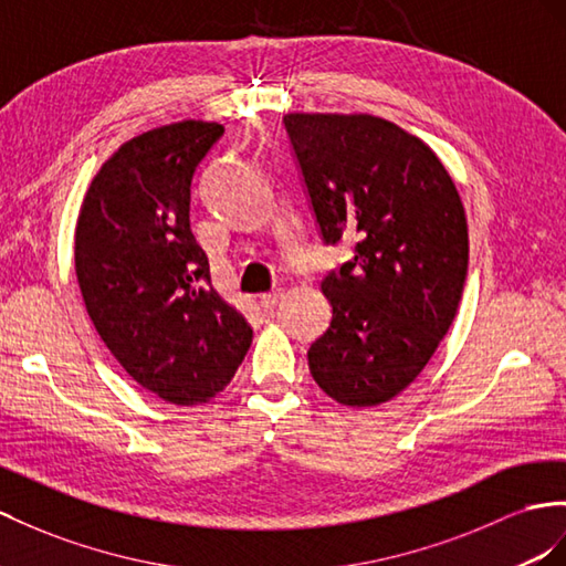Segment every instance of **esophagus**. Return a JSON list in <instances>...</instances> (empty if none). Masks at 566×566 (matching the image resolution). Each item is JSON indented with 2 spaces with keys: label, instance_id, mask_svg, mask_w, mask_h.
<instances>
[{
  "label": "esophagus",
  "instance_id": "1",
  "mask_svg": "<svg viewBox=\"0 0 566 566\" xmlns=\"http://www.w3.org/2000/svg\"><path fill=\"white\" fill-rule=\"evenodd\" d=\"M284 298V292L282 289H274V292H268V294H263L260 296V306H263L265 311H272L274 306H277V303Z\"/></svg>",
  "mask_w": 566,
  "mask_h": 566
}]
</instances>
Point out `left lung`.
<instances>
[{
  "mask_svg": "<svg viewBox=\"0 0 566 566\" xmlns=\"http://www.w3.org/2000/svg\"><path fill=\"white\" fill-rule=\"evenodd\" d=\"M284 126L325 243L356 241L321 284L332 323L311 344V375L344 407H378L454 323L469 270L461 196L430 145L382 117L292 112Z\"/></svg>",
  "mask_w": 566,
  "mask_h": 566,
  "instance_id": "1",
  "label": "left lung"
}]
</instances>
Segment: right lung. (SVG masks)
<instances>
[{
    "mask_svg": "<svg viewBox=\"0 0 566 566\" xmlns=\"http://www.w3.org/2000/svg\"><path fill=\"white\" fill-rule=\"evenodd\" d=\"M217 122L184 119L119 145L97 169L76 222V277L99 339L132 378L177 407H198L234 378L253 329L214 292L188 222Z\"/></svg>",
    "mask_w": 566,
    "mask_h": 566,
    "instance_id": "right-lung-1",
    "label": "right lung"
}]
</instances>
